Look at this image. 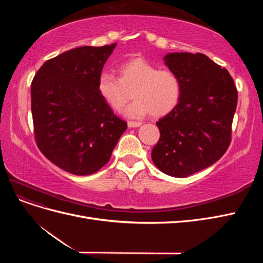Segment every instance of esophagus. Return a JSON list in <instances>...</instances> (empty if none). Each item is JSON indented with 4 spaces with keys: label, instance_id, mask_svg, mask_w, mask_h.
<instances>
[{
    "label": "esophagus",
    "instance_id": "esophagus-1",
    "mask_svg": "<svg viewBox=\"0 0 263 263\" xmlns=\"http://www.w3.org/2000/svg\"><path fill=\"white\" fill-rule=\"evenodd\" d=\"M141 123L139 122H128V127L129 128H136V127H139Z\"/></svg>",
    "mask_w": 263,
    "mask_h": 263
}]
</instances>
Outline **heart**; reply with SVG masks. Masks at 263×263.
Returning <instances> with one entry per match:
<instances>
[{
  "instance_id": "obj_1",
  "label": "heart",
  "mask_w": 263,
  "mask_h": 263,
  "mask_svg": "<svg viewBox=\"0 0 263 263\" xmlns=\"http://www.w3.org/2000/svg\"><path fill=\"white\" fill-rule=\"evenodd\" d=\"M119 79L103 71L98 79L99 93L114 110H122L133 90L134 102L124 114L129 118H142L149 114L160 117L177 106L181 83L169 69H160L144 58H134L118 67Z\"/></svg>"
}]
</instances>
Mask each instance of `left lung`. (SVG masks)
<instances>
[{"label":"left lung","instance_id":"1","mask_svg":"<svg viewBox=\"0 0 263 263\" xmlns=\"http://www.w3.org/2000/svg\"><path fill=\"white\" fill-rule=\"evenodd\" d=\"M163 61L179 78L181 95L156 123L160 139L151 158L163 173L185 178L226 153L238 94L228 71L203 53L170 52Z\"/></svg>","mask_w":263,"mask_h":263}]
</instances>
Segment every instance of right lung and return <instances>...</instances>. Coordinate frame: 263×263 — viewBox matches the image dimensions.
<instances>
[{
  "label": "right lung",
  "mask_w": 263,
  "mask_h": 263,
  "mask_svg": "<svg viewBox=\"0 0 263 263\" xmlns=\"http://www.w3.org/2000/svg\"><path fill=\"white\" fill-rule=\"evenodd\" d=\"M116 44L83 46L47 60L31 83L42 153L60 169L89 176L105 165L127 128L102 99L98 79Z\"/></svg>",
  "instance_id": "add662e5"
}]
</instances>
